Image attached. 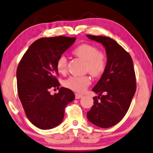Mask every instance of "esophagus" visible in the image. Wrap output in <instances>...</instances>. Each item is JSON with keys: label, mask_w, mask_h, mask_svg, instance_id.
<instances>
[{"label": "esophagus", "mask_w": 153, "mask_h": 153, "mask_svg": "<svg viewBox=\"0 0 153 153\" xmlns=\"http://www.w3.org/2000/svg\"><path fill=\"white\" fill-rule=\"evenodd\" d=\"M83 97V95H80V94H78V93L75 94V97H76V99H80V98Z\"/></svg>", "instance_id": "1"}]
</instances>
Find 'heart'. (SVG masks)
I'll use <instances>...</instances> for the list:
<instances>
[{"mask_svg":"<svg viewBox=\"0 0 153 153\" xmlns=\"http://www.w3.org/2000/svg\"><path fill=\"white\" fill-rule=\"evenodd\" d=\"M73 53L86 61L85 70L93 76H99L104 72L107 65V56L104 51H98L97 47L91 44H81L75 48ZM56 70L65 74L68 70V59L64 55L60 56L56 60ZM91 78L88 76H72L64 81L67 88L76 93H83L91 85Z\"/></svg>","mask_w":153,"mask_h":153,"instance_id":"heart-1","label":"heart"}]
</instances>
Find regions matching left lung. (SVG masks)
<instances>
[{
    "instance_id": "left-lung-1",
    "label": "left lung",
    "mask_w": 153,
    "mask_h": 153,
    "mask_svg": "<svg viewBox=\"0 0 153 153\" xmlns=\"http://www.w3.org/2000/svg\"><path fill=\"white\" fill-rule=\"evenodd\" d=\"M101 43L106 50L107 65L92 89L98 94L87 113L90 122L102 128L116 125L128 111L136 92V76L130 55L114 39L105 36L86 35Z\"/></svg>"
}]
</instances>
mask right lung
<instances>
[{"mask_svg": "<svg viewBox=\"0 0 153 153\" xmlns=\"http://www.w3.org/2000/svg\"><path fill=\"white\" fill-rule=\"evenodd\" d=\"M76 40V37H42L27 50L16 70L17 91L28 120L41 129L57 127L63 120L65 108L74 100L71 90L60 88L56 60ZM57 87L51 96L49 89Z\"/></svg>", "mask_w": 153, "mask_h": 153, "instance_id": "1", "label": "right lung"}]
</instances>
